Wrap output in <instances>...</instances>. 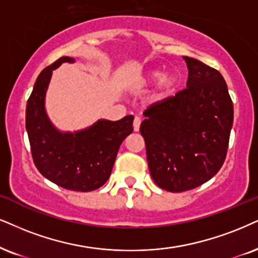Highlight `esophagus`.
Masks as SVG:
<instances>
[{
  "label": "esophagus",
  "mask_w": 258,
  "mask_h": 258,
  "mask_svg": "<svg viewBox=\"0 0 258 258\" xmlns=\"http://www.w3.org/2000/svg\"><path fill=\"white\" fill-rule=\"evenodd\" d=\"M133 125H134V130H135V132H139L140 125H141V118H140V117H135V118H134V123H133Z\"/></svg>",
  "instance_id": "34e87169"
}]
</instances>
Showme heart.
<instances>
[{"label": "heart", "mask_w": 258, "mask_h": 258, "mask_svg": "<svg viewBox=\"0 0 258 258\" xmlns=\"http://www.w3.org/2000/svg\"><path fill=\"white\" fill-rule=\"evenodd\" d=\"M163 76H164L163 71H160V69H153V71L148 72L147 74L141 79V81H140V86H147L149 84H153V82L160 80V82H159V94L163 95V97L164 95L171 94L177 86V82H178L177 76L173 74H168V75H165L164 78H163Z\"/></svg>", "instance_id": "1"}]
</instances>
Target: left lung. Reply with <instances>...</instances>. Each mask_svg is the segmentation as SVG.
I'll use <instances>...</instances> for the list:
<instances>
[{"instance_id":"left-lung-1","label":"left lung","mask_w":258,"mask_h":258,"mask_svg":"<svg viewBox=\"0 0 258 258\" xmlns=\"http://www.w3.org/2000/svg\"><path fill=\"white\" fill-rule=\"evenodd\" d=\"M186 88L145 110L140 126L154 183L171 192L202 185L219 172L233 123V103L217 69L183 57Z\"/></svg>"}]
</instances>
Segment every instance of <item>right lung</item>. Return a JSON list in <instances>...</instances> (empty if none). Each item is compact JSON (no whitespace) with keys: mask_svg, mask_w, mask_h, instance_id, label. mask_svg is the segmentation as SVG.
<instances>
[{"mask_svg":"<svg viewBox=\"0 0 258 258\" xmlns=\"http://www.w3.org/2000/svg\"><path fill=\"white\" fill-rule=\"evenodd\" d=\"M63 62L74 59L64 56L46 67L27 100L26 129L32 158L38 171L58 186L93 191L109 179L119 146L134 130V116L116 122L100 119L74 134L59 133L47 118L44 99L52 71Z\"/></svg>","mask_w":258,"mask_h":258,"instance_id":"obj_1","label":"right lung"}]
</instances>
